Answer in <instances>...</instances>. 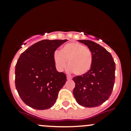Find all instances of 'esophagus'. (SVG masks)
<instances>
[{
	"instance_id": "obj_1",
	"label": "esophagus",
	"mask_w": 131,
	"mask_h": 131,
	"mask_svg": "<svg viewBox=\"0 0 131 131\" xmlns=\"http://www.w3.org/2000/svg\"><path fill=\"white\" fill-rule=\"evenodd\" d=\"M67 80H70L71 79H72V78H71L70 76H67Z\"/></svg>"
}]
</instances>
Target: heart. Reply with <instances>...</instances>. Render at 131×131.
<instances>
[{
  "label": "heart",
  "mask_w": 131,
  "mask_h": 131,
  "mask_svg": "<svg viewBox=\"0 0 131 131\" xmlns=\"http://www.w3.org/2000/svg\"><path fill=\"white\" fill-rule=\"evenodd\" d=\"M53 61L56 69L63 71L67 66L76 75L81 76L91 70L93 63L92 52L89 48L79 42H69L53 54Z\"/></svg>",
  "instance_id": "heart-1"
}]
</instances>
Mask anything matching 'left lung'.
Here are the masks:
<instances>
[{"label":"left lung","mask_w":131,"mask_h":131,"mask_svg":"<svg viewBox=\"0 0 131 131\" xmlns=\"http://www.w3.org/2000/svg\"><path fill=\"white\" fill-rule=\"evenodd\" d=\"M92 52L93 63L86 74L73 77V96L77 102L87 108L98 106L112 94L115 82V63L108 51L91 40H79Z\"/></svg>","instance_id":"left-lung-1"}]
</instances>
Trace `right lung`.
I'll return each instance as SVG.
<instances>
[{"mask_svg": "<svg viewBox=\"0 0 131 131\" xmlns=\"http://www.w3.org/2000/svg\"><path fill=\"white\" fill-rule=\"evenodd\" d=\"M67 40H42L20 55L15 67V85L22 101L31 108L46 110L56 103L67 81L56 70L53 54Z\"/></svg>", "mask_w": 131, "mask_h": 131, "instance_id": "1", "label": "right lung"}]
</instances>
